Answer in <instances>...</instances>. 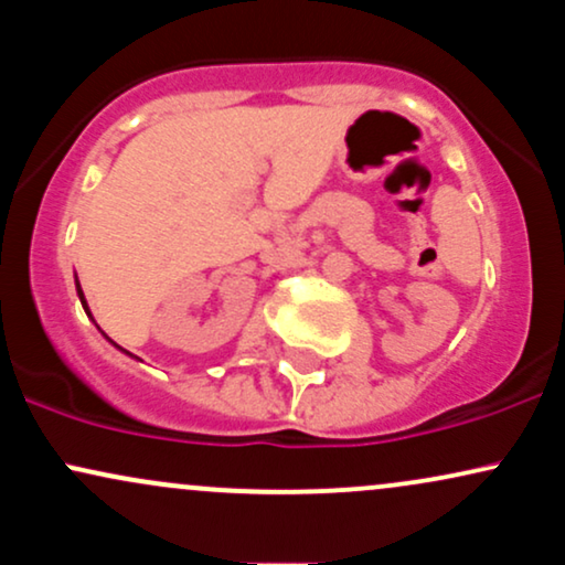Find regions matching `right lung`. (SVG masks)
<instances>
[{
	"label": "right lung",
	"instance_id": "right-lung-1",
	"mask_svg": "<svg viewBox=\"0 0 565 565\" xmlns=\"http://www.w3.org/2000/svg\"><path fill=\"white\" fill-rule=\"evenodd\" d=\"M76 295H79L84 310H87V300H84V291H82V287H79V281H76ZM87 316H89V310H87Z\"/></svg>",
	"mask_w": 565,
	"mask_h": 565
}]
</instances>
